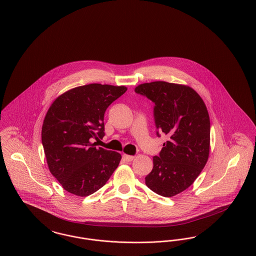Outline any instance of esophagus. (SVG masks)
Listing matches in <instances>:
<instances>
[{
  "mask_svg": "<svg viewBox=\"0 0 256 256\" xmlns=\"http://www.w3.org/2000/svg\"><path fill=\"white\" fill-rule=\"evenodd\" d=\"M122 158H124V160L126 162H132V160H134V158H136V156H130V154H124V156H122Z\"/></svg>",
  "mask_w": 256,
  "mask_h": 256,
  "instance_id": "obj_1",
  "label": "esophagus"
}]
</instances>
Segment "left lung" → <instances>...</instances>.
<instances>
[{"mask_svg":"<svg viewBox=\"0 0 256 256\" xmlns=\"http://www.w3.org/2000/svg\"><path fill=\"white\" fill-rule=\"evenodd\" d=\"M137 94L154 102L156 128L169 137L145 182L154 192L172 197L190 186L210 152V117L201 96L190 86L154 81L140 84ZM158 136V132H156Z\"/></svg>","mask_w":256,"mask_h":256,"instance_id":"left-lung-1","label":"left lung"}]
</instances>
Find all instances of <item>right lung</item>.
Here are the masks:
<instances>
[{"label":"right lung","instance_id":"add662e5","mask_svg":"<svg viewBox=\"0 0 256 256\" xmlns=\"http://www.w3.org/2000/svg\"><path fill=\"white\" fill-rule=\"evenodd\" d=\"M126 90L98 83L79 86L62 94L49 107L42 130L46 162L70 194L84 197L96 192L119 166V152L96 148L90 140L104 136L106 109Z\"/></svg>","mask_w":256,"mask_h":256}]
</instances>
